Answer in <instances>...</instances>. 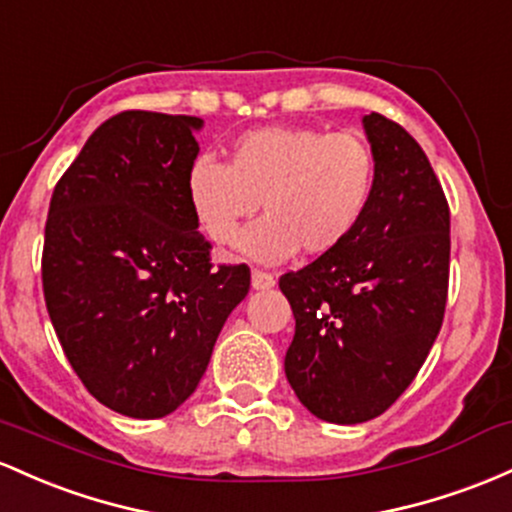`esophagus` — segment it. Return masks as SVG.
<instances>
[{
  "label": "esophagus",
  "instance_id": "34e87169",
  "mask_svg": "<svg viewBox=\"0 0 512 512\" xmlns=\"http://www.w3.org/2000/svg\"><path fill=\"white\" fill-rule=\"evenodd\" d=\"M251 285H254V290H268V287L275 285V278L271 273L254 268V271H251Z\"/></svg>",
  "mask_w": 512,
  "mask_h": 512
}]
</instances>
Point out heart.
I'll list each match as a JSON object with an SVG mask.
<instances>
[{
	"mask_svg": "<svg viewBox=\"0 0 512 512\" xmlns=\"http://www.w3.org/2000/svg\"><path fill=\"white\" fill-rule=\"evenodd\" d=\"M377 186L375 149L353 130L271 125L239 135L227 162L195 157L186 198L200 232L232 246L261 203L263 220L241 249L263 263L285 261L302 249L331 254L360 227Z\"/></svg>",
	"mask_w": 512,
	"mask_h": 512,
	"instance_id": "obj_1",
	"label": "heart"
}]
</instances>
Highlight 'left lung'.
I'll list each match as a JSON object with an SVG mask.
<instances>
[{
    "instance_id": "obj_1",
    "label": "left lung",
    "mask_w": 512,
    "mask_h": 512,
    "mask_svg": "<svg viewBox=\"0 0 512 512\" xmlns=\"http://www.w3.org/2000/svg\"><path fill=\"white\" fill-rule=\"evenodd\" d=\"M363 125L377 157L367 215L336 251L280 275L295 314L287 382L341 426L404 394L438 338L450 283V205L426 152L380 113Z\"/></svg>"
}]
</instances>
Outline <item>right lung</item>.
<instances>
[{
  "label": "right lung",
  "instance_id": "right-lung-1",
  "mask_svg": "<svg viewBox=\"0 0 512 512\" xmlns=\"http://www.w3.org/2000/svg\"><path fill=\"white\" fill-rule=\"evenodd\" d=\"M200 125L118 113L91 132L50 198V321L89 394L130 418H162L195 392L251 285L246 263H212L188 205Z\"/></svg>",
  "mask_w": 512,
  "mask_h": 512
}]
</instances>
